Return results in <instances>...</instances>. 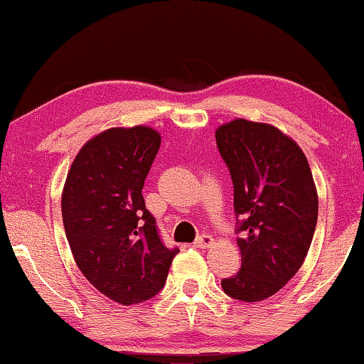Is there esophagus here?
I'll return each mask as SVG.
<instances>
[{"instance_id": "34e87169", "label": "esophagus", "mask_w": 364, "mask_h": 364, "mask_svg": "<svg viewBox=\"0 0 364 364\" xmlns=\"http://www.w3.org/2000/svg\"><path fill=\"white\" fill-rule=\"evenodd\" d=\"M214 245V237L210 236V235H203V236H199L196 240V243H194V246L196 248H200V250H205V248H210V246Z\"/></svg>"}]
</instances>
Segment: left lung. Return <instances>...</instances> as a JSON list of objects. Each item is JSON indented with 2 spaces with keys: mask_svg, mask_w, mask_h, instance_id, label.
Listing matches in <instances>:
<instances>
[{
  "mask_svg": "<svg viewBox=\"0 0 364 364\" xmlns=\"http://www.w3.org/2000/svg\"><path fill=\"white\" fill-rule=\"evenodd\" d=\"M241 218V268L223 290L241 302L275 295L302 267L317 224L319 197L302 148L268 123L236 118L216 129Z\"/></svg>",
  "mask_w": 364,
  "mask_h": 364,
  "instance_id": "left-lung-1",
  "label": "left lung"
}]
</instances>
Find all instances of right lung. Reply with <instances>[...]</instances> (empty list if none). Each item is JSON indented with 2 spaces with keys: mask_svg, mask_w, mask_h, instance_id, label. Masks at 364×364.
<instances>
[{
  "mask_svg": "<svg viewBox=\"0 0 364 364\" xmlns=\"http://www.w3.org/2000/svg\"><path fill=\"white\" fill-rule=\"evenodd\" d=\"M161 136L150 127L109 128L84 143L62 191V221L82 275L121 306L155 297L178 250L165 248L143 183Z\"/></svg>",
  "mask_w": 364,
  "mask_h": 364,
  "instance_id": "add662e5",
  "label": "right lung"
}]
</instances>
